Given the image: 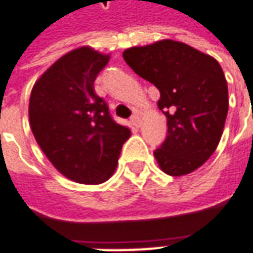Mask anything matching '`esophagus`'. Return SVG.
Instances as JSON below:
<instances>
[{
  "mask_svg": "<svg viewBox=\"0 0 253 253\" xmlns=\"http://www.w3.org/2000/svg\"><path fill=\"white\" fill-rule=\"evenodd\" d=\"M130 122H131V125L134 127H140V115L134 113V115L130 118Z\"/></svg>",
  "mask_w": 253,
  "mask_h": 253,
  "instance_id": "obj_1",
  "label": "esophagus"
}]
</instances>
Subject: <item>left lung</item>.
Masks as SVG:
<instances>
[{
	"instance_id": "8db88e82",
	"label": "left lung",
	"mask_w": 253,
	"mask_h": 253,
	"mask_svg": "<svg viewBox=\"0 0 253 253\" xmlns=\"http://www.w3.org/2000/svg\"><path fill=\"white\" fill-rule=\"evenodd\" d=\"M135 74L161 93L168 134L154 151L165 173L182 176L202 167L220 143L228 113V86L218 61L175 40L123 51Z\"/></svg>"
}]
</instances>
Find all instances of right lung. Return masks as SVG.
Instances as JSON below:
<instances>
[{
  "instance_id": "right-lung-1",
  "label": "right lung",
  "mask_w": 253,
  "mask_h": 253,
  "mask_svg": "<svg viewBox=\"0 0 253 253\" xmlns=\"http://www.w3.org/2000/svg\"><path fill=\"white\" fill-rule=\"evenodd\" d=\"M109 56L80 47L58 58L36 81L29 100L32 133L60 173L78 183H102L113 175L130 137L116 123L93 83Z\"/></svg>"
}]
</instances>
